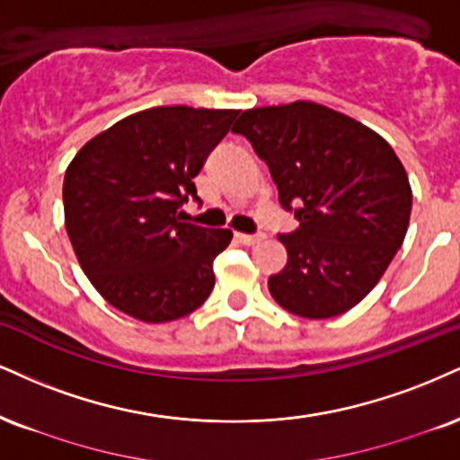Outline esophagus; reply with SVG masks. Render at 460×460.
<instances>
[{
	"mask_svg": "<svg viewBox=\"0 0 460 460\" xmlns=\"http://www.w3.org/2000/svg\"><path fill=\"white\" fill-rule=\"evenodd\" d=\"M235 240L240 242V244L252 246V244H259V242L263 240V235H261V234H257V235H248V234H235Z\"/></svg>",
	"mask_w": 460,
	"mask_h": 460,
	"instance_id": "1",
	"label": "esophagus"
}]
</instances>
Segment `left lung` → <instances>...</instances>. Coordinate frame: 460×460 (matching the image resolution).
I'll use <instances>...</instances> for the list:
<instances>
[{"instance_id":"1","label":"left lung","mask_w":460,"mask_h":460,"mask_svg":"<svg viewBox=\"0 0 460 460\" xmlns=\"http://www.w3.org/2000/svg\"><path fill=\"white\" fill-rule=\"evenodd\" d=\"M265 160L300 226L279 235L287 265L270 293L304 319L339 317L379 283L411 216L407 171L390 143L349 115L296 101L248 109L234 126Z\"/></svg>"}]
</instances>
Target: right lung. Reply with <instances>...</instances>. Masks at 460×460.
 Here are the masks:
<instances>
[{
	"label": "right lung",
	"mask_w": 460,
	"mask_h": 460,
	"mask_svg": "<svg viewBox=\"0 0 460 460\" xmlns=\"http://www.w3.org/2000/svg\"><path fill=\"white\" fill-rule=\"evenodd\" d=\"M240 111L154 107L119 119L66 169L64 218L76 259L111 306L146 323L197 311L229 229L180 223L208 154Z\"/></svg>",
	"instance_id": "add662e5"
}]
</instances>
